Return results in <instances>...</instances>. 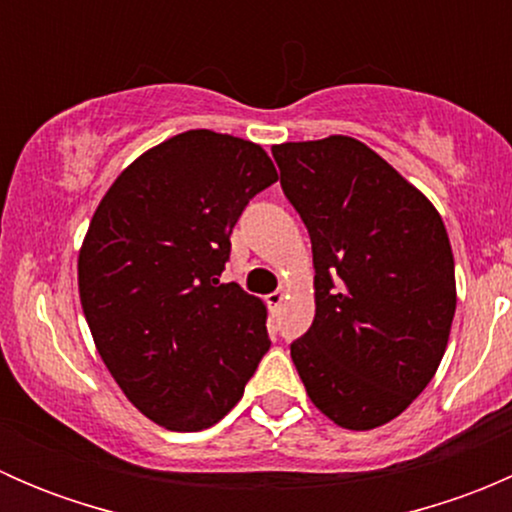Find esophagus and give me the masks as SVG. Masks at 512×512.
Instances as JSON below:
<instances>
[{
  "instance_id": "1",
  "label": "esophagus",
  "mask_w": 512,
  "mask_h": 512,
  "mask_svg": "<svg viewBox=\"0 0 512 512\" xmlns=\"http://www.w3.org/2000/svg\"><path fill=\"white\" fill-rule=\"evenodd\" d=\"M285 289H275V292H272V294H267V304H270V309H277V307H280V304L282 302H285Z\"/></svg>"
}]
</instances>
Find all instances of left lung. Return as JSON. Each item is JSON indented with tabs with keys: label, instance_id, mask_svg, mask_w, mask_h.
Segmentation results:
<instances>
[{
	"label": "left lung",
	"instance_id": "left-lung-1",
	"mask_svg": "<svg viewBox=\"0 0 512 512\" xmlns=\"http://www.w3.org/2000/svg\"><path fill=\"white\" fill-rule=\"evenodd\" d=\"M314 257V312L289 352L337 426H384L426 389L456 314V270L431 200L349 136L272 148Z\"/></svg>",
	"mask_w": 512,
	"mask_h": 512
}]
</instances>
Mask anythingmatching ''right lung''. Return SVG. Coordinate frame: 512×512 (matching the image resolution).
Segmentation results:
<instances>
[{
  "mask_svg": "<svg viewBox=\"0 0 512 512\" xmlns=\"http://www.w3.org/2000/svg\"><path fill=\"white\" fill-rule=\"evenodd\" d=\"M277 180L257 143L198 128L133 160L98 203L79 294L103 364L170 431H203L270 349L267 309L220 282L242 210Z\"/></svg>",
  "mask_w": 512,
  "mask_h": 512,
  "instance_id": "right-lung-1",
  "label": "right lung"
}]
</instances>
